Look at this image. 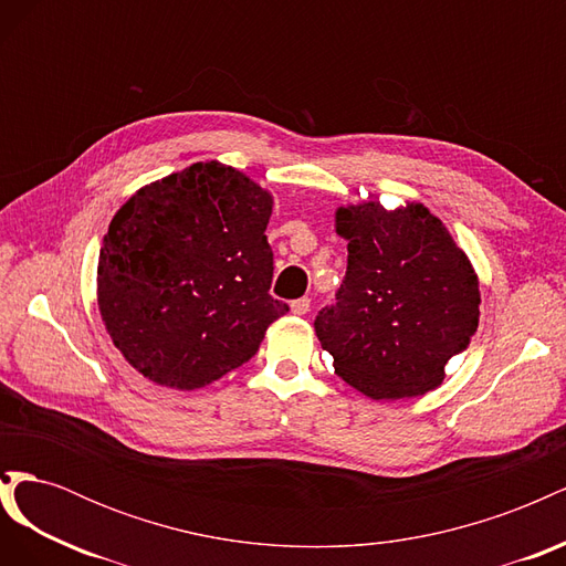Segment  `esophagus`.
Returning a JSON list of instances; mask_svg holds the SVG:
<instances>
[{
  "label": "esophagus",
  "mask_w": 566,
  "mask_h": 566,
  "mask_svg": "<svg viewBox=\"0 0 566 566\" xmlns=\"http://www.w3.org/2000/svg\"><path fill=\"white\" fill-rule=\"evenodd\" d=\"M290 310H293V314L302 316V314H306V312L312 310V300L310 297H300V300H295L293 304H290Z\"/></svg>",
  "instance_id": "34e87169"
}]
</instances>
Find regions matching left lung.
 Here are the masks:
<instances>
[{
	"label": "left lung",
	"instance_id": "obj_1",
	"mask_svg": "<svg viewBox=\"0 0 566 566\" xmlns=\"http://www.w3.org/2000/svg\"><path fill=\"white\" fill-rule=\"evenodd\" d=\"M347 273L314 328L335 373L370 399L420 397L470 347L479 323L476 273L441 219L420 202L339 208Z\"/></svg>",
	"mask_w": 566,
	"mask_h": 566
}]
</instances>
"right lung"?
Masks as SVG:
<instances>
[{
    "instance_id": "right-lung-1",
    "label": "right lung",
    "mask_w": 566,
    "mask_h": 566,
    "mask_svg": "<svg viewBox=\"0 0 566 566\" xmlns=\"http://www.w3.org/2000/svg\"><path fill=\"white\" fill-rule=\"evenodd\" d=\"M271 196L196 163L136 191L98 254V310L144 378L198 389L243 366L287 304L269 295Z\"/></svg>"
}]
</instances>
